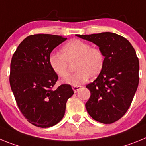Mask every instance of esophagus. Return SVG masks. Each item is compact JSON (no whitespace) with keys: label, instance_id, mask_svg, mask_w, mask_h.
Listing matches in <instances>:
<instances>
[{"label":"esophagus","instance_id":"34e87169","mask_svg":"<svg viewBox=\"0 0 146 146\" xmlns=\"http://www.w3.org/2000/svg\"><path fill=\"white\" fill-rule=\"evenodd\" d=\"M81 87H82L81 86H72V89L74 91V93H77L81 88Z\"/></svg>","mask_w":146,"mask_h":146}]
</instances>
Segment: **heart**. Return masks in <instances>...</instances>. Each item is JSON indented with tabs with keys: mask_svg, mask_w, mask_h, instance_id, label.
<instances>
[{
	"mask_svg": "<svg viewBox=\"0 0 146 146\" xmlns=\"http://www.w3.org/2000/svg\"><path fill=\"white\" fill-rule=\"evenodd\" d=\"M61 55L52 53L49 57L51 69L60 78L69 74V64L74 63L76 70L67 77L66 82L77 86L95 78L102 72L104 64V55L99 47H91L90 44L79 39H72L60 49Z\"/></svg>",
	"mask_w": 146,
	"mask_h": 146,
	"instance_id": "b5f03b06",
	"label": "heart"
}]
</instances>
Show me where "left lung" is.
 I'll use <instances>...</instances> for the list:
<instances>
[{"instance_id": "8db88e82", "label": "left lung", "mask_w": 146, "mask_h": 146, "mask_svg": "<svg viewBox=\"0 0 146 146\" xmlns=\"http://www.w3.org/2000/svg\"><path fill=\"white\" fill-rule=\"evenodd\" d=\"M76 36L96 44L104 55V64L95 80L86 86L91 96L86 102L95 121L110 124L118 121L131 105L139 83V60L130 42L110 32Z\"/></svg>"}]
</instances>
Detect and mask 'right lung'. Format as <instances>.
<instances>
[{"instance_id": "1", "label": "right lung", "mask_w": 146, "mask_h": 146, "mask_svg": "<svg viewBox=\"0 0 146 146\" xmlns=\"http://www.w3.org/2000/svg\"><path fill=\"white\" fill-rule=\"evenodd\" d=\"M66 39L57 35H31L20 44L11 58V91L23 116L37 127L48 128L60 122L67 100L74 94L68 84L52 89L58 76L49 64L51 52Z\"/></svg>"}]
</instances>
